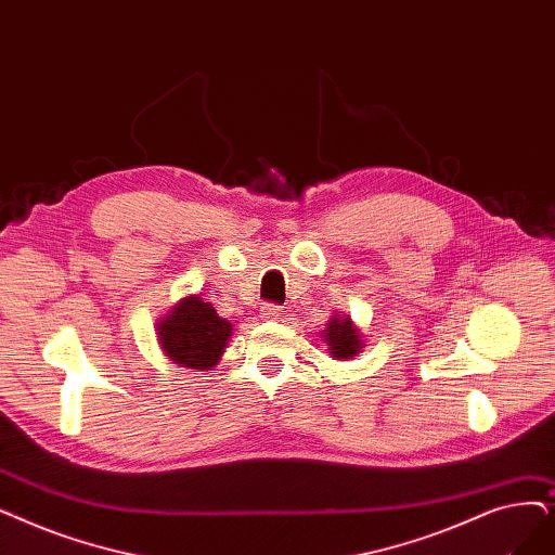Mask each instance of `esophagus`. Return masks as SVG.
<instances>
[{"instance_id": "34e87169", "label": "esophagus", "mask_w": 555, "mask_h": 555, "mask_svg": "<svg viewBox=\"0 0 555 555\" xmlns=\"http://www.w3.org/2000/svg\"><path fill=\"white\" fill-rule=\"evenodd\" d=\"M281 312H283V310H281L279 304H270V301H268V304L260 306V315L268 318V320H279Z\"/></svg>"}]
</instances>
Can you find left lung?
Here are the masks:
<instances>
[{"instance_id":"8db88e82","label":"left lung","mask_w":555,"mask_h":555,"mask_svg":"<svg viewBox=\"0 0 555 555\" xmlns=\"http://www.w3.org/2000/svg\"><path fill=\"white\" fill-rule=\"evenodd\" d=\"M324 337H326V343L331 347V353L335 358H349V356L358 353V349H360L358 331L353 328L349 318H345V320L333 318L328 322V328H326Z\"/></svg>"}]
</instances>
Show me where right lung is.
Masks as SVG:
<instances>
[{"label": "right lung", "instance_id": "obj_1", "mask_svg": "<svg viewBox=\"0 0 555 555\" xmlns=\"http://www.w3.org/2000/svg\"><path fill=\"white\" fill-rule=\"evenodd\" d=\"M233 326L199 297L183 299L172 315L158 324L163 351L190 370H208L218 363Z\"/></svg>", "mask_w": 555, "mask_h": 555}]
</instances>
